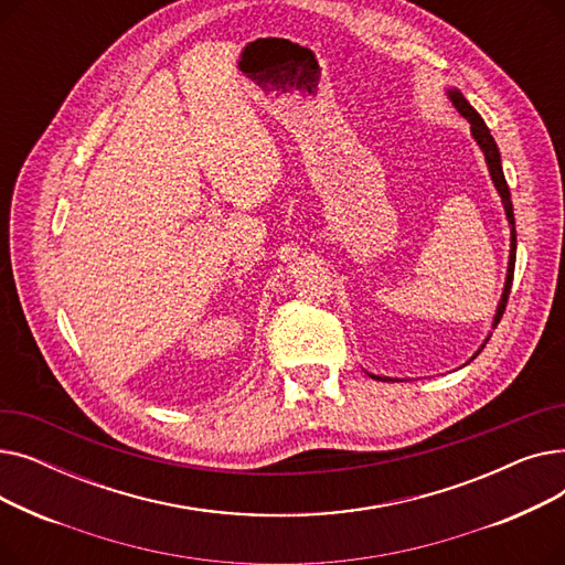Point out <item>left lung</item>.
I'll list each match as a JSON object with an SVG mask.
<instances>
[{
    "instance_id": "left-lung-1",
    "label": "left lung",
    "mask_w": 565,
    "mask_h": 565,
    "mask_svg": "<svg viewBox=\"0 0 565 565\" xmlns=\"http://www.w3.org/2000/svg\"><path fill=\"white\" fill-rule=\"evenodd\" d=\"M447 96H449V100L454 103V107L467 118L469 121V126H471V135H473V139H477V143L481 146V151H483V156H486V162H488V171H490V178H492V183H494V188H497V192H499V196H501V203H503V211H507V217H509V224H511V256H509V273H507V284H503V292H501V300H499V307H497V313H494V320H492V328H497L499 324V320H501V316H503V311H507V302H509V292H511V286H513V273H515V252H518V235H515V217H513V201H511V192H509V183H507V178H503V169H501V156H499V148H497V143H494V139H492V135H490V130H488V126H486V121L483 118L479 116V111L473 109L469 103H467V98L458 92V88H449L447 92ZM490 339V337H488ZM488 339H486V343H488ZM486 343L481 345V350L486 348ZM479 350V352H481ZM477 352V354H479ZM477 354H473V358H477ZM471 358V360H473ZM371 377L373 380H392V377H382V375H373L371 373ZM394 382V380H392Z\"/></svg>"
}]
</instances>
